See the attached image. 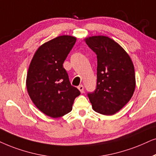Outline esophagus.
Returning <instances> with one entry per match:
<instances>
[{"label": "esophagus", "instance_id": "34e87169", "mask_svg": "<svg viewBox=\"0 0 156 156\" xmlns=\"http://www.w3.org/2000/svg\"><path fill=\"white\" fill-rule=\"evenodd\" d=\"M78 90H79L80 91V93H81V94H82V93H83L84 87H83V85H80V86L78 87Z\"/></svg>", "mask_w": 156, "mask_h": 156}]
</instances>
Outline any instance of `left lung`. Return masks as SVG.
<instances>
[{
  "label": "left lung",
  "mask_w": 156,
  "mask_h": 156,
  "mask_svg": "<svg viewBox=\"0 0 156 156\" xmlns=\"http://www.w3.org/2000/svg\"><path fill=\"white\" fill-rule=\"evenodd\" d=\"M97 55V85L88 94L93 109L113 115L130 100L135 89V68L129 55L113 39L106 36L84 39Z\"/></svg>",
  "instance_id": "left-lung-1"
}]
</instances>
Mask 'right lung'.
<instances>
[{"label": "right lung", "instance_id": "1", "mask_svg": "<svg viewBox=\"0 0 156 156\" xmlns=\"http://www.w3.org/2000/svg\"><path fill=\"white\" fill-rule=\"evenodd\" d=\"M76 42V37L62 35L37 49L29 65L27 89L34 105L52 118L66 115L80 92L71 86L63 68L65 60Z\"/></svg>", "mask_w": 156, "mask_h": 156}]
</instances>
